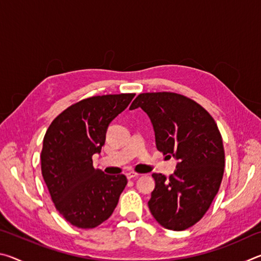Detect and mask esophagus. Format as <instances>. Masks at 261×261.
<instances>
[{
    "label": "esophagus",
    "instance_id": "esophagus-1",
    "mask_svg": "<svg viewBox=\"0 0 261 261\" xmlns=\"http://www.w3.org/2000/svg\"><path fill=\"white\" fill-rule=\"evenodd\" d=\"M138 176H139V174L135 173V171H129V173H126V178L127 179H132L135 177H138Z\"/></svg>",
    "mask_w": 261,
    "mask_h": 261
}]
</instances>
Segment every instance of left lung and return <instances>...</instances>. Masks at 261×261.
Returning a JSON list of instances; mask_svg holds the SVG:
<instances>
[{"label": "left lung", "instance_id": "left-lung-1", "mask_svg": "<svg viewBox=\"0 0 261 261\" xmlns=\"http://www.w3.org/2000/svg\"><path fill=\"white\" fill-rule=\"evenodd\" d=\"M148 115L156 148L178 160L167 178L153 174L155 188L148 201L156 222L169 230L196 224L219 191L224 170V149L213 117L193 100L171 92L141 93L130 109Z\"/></svg>", "mask_w": 261, "mask_h": 261}]
</instances>
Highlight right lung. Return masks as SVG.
<instances>
[{
	"mask_svg": "<svg viewBox=\"0 0 261 261\" xmlns=\"http://www.w3.org/2000/svg\"><path fill=\"white\" fill-rule=\"evenodd\" d=\"M135 94L84 99L61 113L43 138L42 177L56 210L72 226L95 228L113 214L127 183L124 175H107L93 167L108 126Z\"/></svg>",
	"mask_w": 261,
	"mask_h": 261,
	"instance_id": "obj_1",
	"label": "right lung"
}]
</instances>
